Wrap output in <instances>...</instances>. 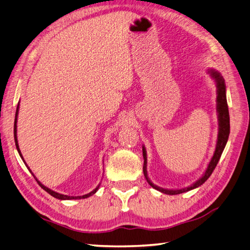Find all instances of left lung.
I'll return each instance as SVG.
<instances>
[{
	"mask_svg": "<svg viewBox=\"0 0 250 250\" xmlns=\"http://www.w3.org/2000/svg\"><path fill=\"white\" fill-rule=\"evenodd\" d=\"M208 74L211 76V78L215 81V84H216V112H217V119H219V133H217V140H216V146H215L213 156L211 158V161L208 165L206 171L204 172V174L198 178L197 181H195L193 184L190 185V186L182 188V189H165L162 187H158L151 182V180L148 176V173H146V151L145 146H143V155H144V161H145L144 162L145 177L151 187L161 191L162 193L169 194V195H176V194H181V193H184V192H187L192 189L200 187L201 185H203L205 182H206L210 177V175L212 174L214 168L216 167L217 163L220 161L222 153L226 146L227 140L229 137V133H230V123H229V112H228L227 98H226L225 80H224L221 73L217 72V70L213 68L208 69Z\"/></svg>",
	"mask_w": 250,
	"mask_h": 250,
	"instance_id": "left-lung-1",
	"label": "left lung"
}]
</instances>
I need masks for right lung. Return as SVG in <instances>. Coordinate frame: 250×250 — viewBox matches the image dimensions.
I'll list each match as a JSON object with an SVG mask.
<instances>
[{
	"label": "right lung",
	"mask_w": 250,
	"mask_h": 250,
	"mask_svg": "<svg viewBox=\"0 0 250 250\" xmlns=\"http://www.w3.org/2000/svg\"><path fill=\"white\" fill-rule=\"evenodd\" d=\"M18 114H19V104H18V107H17V111H16V118H15V126H14V136H15V143H16V146H17V150H18V152H19V154H20V156H21V158L23 159V162H24V164H25V166H26L27 167V169L31 172V170L29 169V167L28 166L26 165V163H25V161H24V158H23V156H22V153H21V151H20V148H19V144H18V137H17V123H18ZM31 174L34 175V173L33 172H31ZM34 177L36 178V181H37V183L39 184V186L43 189V190H45L47 193H49L50 195L52 196H54V197H56V198H58V200H62V201H64V200H80V198H86V197H88V196H91V195H93V194H95L96 192H97V190L99 189V186H100V184L98 185L97 187H96L93 191H91L89 192V193H87V194H84V195H80V196H69V195H64V194H61V193H58V192H56V191H53L52 189H49V188H47L46 186H44V185L40 182V181H38L37 180V177L34 175Z\"/></svg>",
	"instance_id": "right-lung-1"
}]
</instances>
